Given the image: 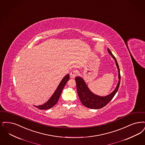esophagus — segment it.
I'll list each match as a JSON object with an SVG mask.
<instances>
[{
  "label": "esophagus",
  "instance_id": "1",
  "mask_svg": "<svg viewBox=\"0 0 145 145\" xmlns=\"http://www.w3.org/2000/svg\"><path fill=\"white\" fill-rule=\"evenodd\" d=\"M77 71L76 70H72L70 73V77L71 78H74L75 76L77 75Z\"/></svg>",
  "mask_w": 145,
  "mask_h": 145
}]
</instances>
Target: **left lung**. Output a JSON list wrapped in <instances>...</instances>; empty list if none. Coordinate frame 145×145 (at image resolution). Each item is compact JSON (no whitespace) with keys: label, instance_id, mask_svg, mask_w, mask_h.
Wrapping results in <instances>:
<instances>
[{"label":"left lung","instance_id":"left-lung-1","mask_svg":"<svg viewBox=\"0 0 145 145\" xmlns=\"http://www.w3.org/2000/svg\"><path fill=\"white\" fill-rule=\"evenodd\" d=\"M107 50L108 53L111 55V56L116 61V65L117 66L119 72V82L116 89L112 93H110V94L106 97H100L98 95H97L93 94L89 89L86 83L81 78L76 76L75 78L77 92L78 94L79 99L81 101L82 104L84 105L87 108L92 109H100L104 107L108 103H109L110 100L113 98L119 89L121 77L119 67L116 60V58L113 55L112 52H110V49L108 48Z\"/></svg>","mask_w":145,"mask_h":145}]
</instances>
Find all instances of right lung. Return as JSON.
Instances as JSON below:
<instances>
[{"instance_id":"add662e5","label":"right lung","mask_w":145,"mask_h":145,"mask_svg":"<svg viewBox=\"0 0 145 145\" xmlns=\"http://www.w3.org/2000/svg\"><path fill=\"white\" fill-rule=\"evenodd\" d=\"M69 79H70V74H67L60 82L56 91L52 95L51 98L47 101V102H46L45 104L40 105V106H35V107L41 110H48V109L51 108L52 107H53L57 103L58 100L60 98V96L63 91L64 86L66 84L67 82L69 80Z\"/></svg>"}]
</instances>
